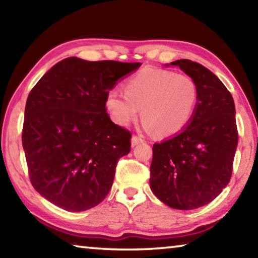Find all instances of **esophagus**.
Wrapping results in <instances>:
<instances>
[{
    "mask_svg": "<svg viewBox=\"0 0 258 258\" xmlns=\"http://www.w3.org/2000/svg\"><path fill=\"white\" fill-rule=\"evenodd\" d=\"M145 140H143L141 137H137V135H134V137H132V140H131V143H132V147H135L137 145H139V143H142Z\"/></svg>",
    "mask_w": 258,
    "mask_h": 258,
    "instance_id": "34e87169",
    "label": "esophagus"
}]
</instances>
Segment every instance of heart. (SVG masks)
<instances>
[{"instance_id":"b5f03b06","label":"heart","mask_w":258,"mask_h":258,"mask_svg":"<svg viewBox=\"0 0 258 258\" xmlns=\"http://www.w3.org/2000/svg\"><path fill=\"white\" fill-rule=\"evenodd\" d=\"M197 102L198 89L190 76L145 69L125 83L124 93L111 90L106 98V108L111 119L120 126L137 119L142 108L145 128L171 137L190 123Z\"/></svg>"}]
</instances>
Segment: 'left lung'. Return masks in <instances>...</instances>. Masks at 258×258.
Listing matches in <instances>:
<instances>
[{
  "label": "left lung",
  "mask_w": 258,
  "mask_h": 258,
  "mask_svg": "<svg viewBox=\"0 0 258 258\" xmlns=\"http://www.w3.org/2000/svg\"><path fill=\"white\" fill-rule=\"evenodd\" d=\"M195 81L198 102L189 125L152 147L150 187L175 209H195L215 199L232 175L238 146L234 101L218 77L203 64L171 62Z\"/></svg>",
  "instance_id": "8db88e82"
}]
</instances>
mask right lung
Returning <instances> with one entry per match:
<instances>
[{
    "label": "right lung",
    "mask_w": 258,
    "mask_h": 258,
    "mask_svg": "<svg viewBox=\"0 0 258 258\" xmlns=\"http://www.w3.org/2000/svg\"><path fill=\"white\" fill-rule=\"evenodd\" d=\"M140 66L71 56L33 87L21 138L30 182L42 197L69 212L86 211L107 197L132 134L112 123L106 98Z\"/></svg>",
    "instance_id": "obj_1"
}]
</instances>
